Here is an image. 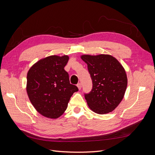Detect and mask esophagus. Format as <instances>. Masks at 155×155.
I'll list each match as a JSON object with an SVG mask.
<instances>
[{
  "instance_id": "obj_1",
  "label": "esophagus",
  "mask_w": 155,
  "mask_h": 155,
  "mask_svg": "<svg viewBox=\"0 0 155 155\" xmlns=\"http://www.w3.org/2000/svg\"><path fill=\"white\" fill-rule=\"evenodd\" d=\"M77 87H78V88H79V90H80V89L81 88V83H78L77 84Z\"/></svg>"
}]
</instances>
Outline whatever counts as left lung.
I'll list each match as a JSON object with an SVG mask.
<instances>
[{"label":"left lung","instance_id":"1","mask_svg":"<svg viewBox=\"0 0 155 155\" xmlns=\"http://www.w3.org/2000/svg\"><path fill=\"white\" fill-rule=\"evenodd\" d=\"M92 81V91L85 94L89 108L97 114H104L114 110L122 100L127 86L125 70L110 55H83Z\"/></svg>","mask_w":155,"mask_h":155}]
</instances>
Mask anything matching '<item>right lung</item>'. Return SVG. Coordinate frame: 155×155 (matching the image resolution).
Instances as JSON below:
<instances>
[{
	"mask_svg": "<svg viewBox=\"0 0 155 155\" xmlns=\"http://www.w3.org/2000/svg\"><path fill=\"white\" fill-rule=\"evenodd\" d=\"M68 55H50L39 60L27 74L26 91L36 110L46 118L55 119L66 110L70 97L78 88L70 83L64 68Z\"/></svg>",
	"mask_w": 155,
	"mask_h": 155,
	"instance_id": "add662e5",
	"label": "right lung"
}]
</instances>
